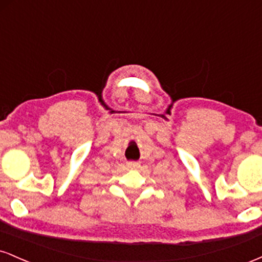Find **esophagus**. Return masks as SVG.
Here are the masks:
<instances>
[{"label":"esophagus","mask_w":262,"mask_h":262,"mask_svg":"<svg viewBox=\"0 0 262 262\" xmlns=\"http://www.w3.org/2000/svg\"><path fill=\"white\" fill-rule=\"evenodd\" d=\"M128 167H130V169H137V167H139V164H138V162H128Z\"/></svg>","instance_id":"esophagus-1"}]
</instances>
